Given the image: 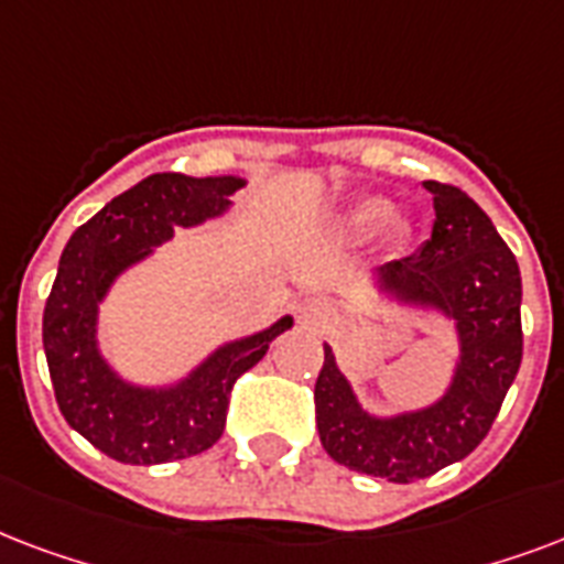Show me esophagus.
Listing matches in <instances>:
<instances>
[{
	"instance_id": "34e87169",
	"label": "esophagus",
	"mask_w": 564,
	"mask_h": 564,
	"mask_svg": "<svg viewBox=\"0 0 564 564\" xmlns=\"http://www.w3.org/2000/svg\"><path fill=\"white\" fill-rule=\"evenodd\" d=\"M332 314H335V308H332L329 300H323V296H308V300L300 303V317H303L305 323H314V326L329 323Z\"/></svg>"
}]
</instances>
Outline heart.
Instances as JSON below:
<instances>
[{"instance_id":"heart-1","label":"heart","mask_w":564,"mask_h":564,"mask_svg":"<svg viewBox=\"0 0 564 564\" xmlns=\"http://www.w3.org/2000/svg\"><path fill=\"white\" fill-rule=\"evenodd\" d=\"M388 205L382 199H365V203L350 214V223L356 229H370V226H377V223L386 220Z\"/></svg>"}]
</instances>
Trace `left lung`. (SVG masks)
Listing matches in <instances>:
<instances>
[{
    "mask_svg": "<svg viewBox=\"0 0 564 564\" xmlns=\"http://www.w3.org/2000/svg\"><path fill=\"white\" fill-rule=\"evenodd\" d=\"M435 205L432 238L417 256L382 268L403 303L435 305L456 321L462 361L438 403L391 421L359 409L347 379L323 347L314 414L323 449L338 465L388 482L432 477L479 447L521 368V270L495 223L459 187L423 182Z\"/></svg>",
    "mask_w": 564,
    "mask_h": 564,
    "instance_id": "left-lung-1",
    "label": "left lung"
}]
</instances>
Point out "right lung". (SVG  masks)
I'll list each match as a JSON object with an SVG mask.
<instances>
[{"mask_svg":"<svg viewBox=\"0 0 564 564\" xmlns=\"http://www.w3.org/2000/svg\"><path fill=\"white\" fill-rule=\"evenodd\" d=\"M241 185L235 176L155 173L78 226L61 252L43 308V350L55 400L73 430L123 465H161L212 447L223 435L238 377L256 368L270 341L294 323L282 317L259 335L226 344L167 391L126 386L96 350V308L117 273L167 241L173 226H194L226 212Z\"/></svg>","mask_w":564,"mask_h":564,"instance_id":"1","label":"right lung"}]
</instances>
